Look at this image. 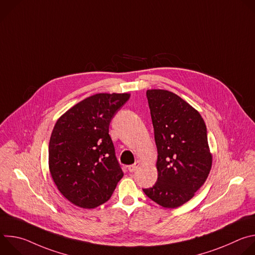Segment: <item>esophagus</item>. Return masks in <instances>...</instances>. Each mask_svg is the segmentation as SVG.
I'll use <instances>...</instances> for the list:
<instances>
[{"label": "esophagus", "instance_id": "1", "mask_svg": "<svg viewBox=\"0 0 255 255\" xmlns=\"http://www.w3.org/2000/svg\"><path fill=\"white\" fill-rule=\"evenodd\" d=\"M139 165H140V161H136L134 164L129 165V166H128V169H129L130 172H134V171L139 167Z\"/></svg>", "mask_w": 255, "mask_h": 255}]
</instances>
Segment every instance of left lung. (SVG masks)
<instances>
[{
    "label": "left lung",
    "mask_w": 255,
    "mask_h": 255,
    "mask_svg": "<svg viewBox=\"0 0 255 255\" xmlns=\"http://www.w3.org/2000/svg\"><path fill=\"white\" fill-rule=\"evenodd\" d=\"M146 96L158 177L143 192L161 207L177 208L195 196L210 173L213 160L206 124L195 108L169 91L147 90Z\"/></svg>",
    "instance_id": "obj_1"
}]
</instances>
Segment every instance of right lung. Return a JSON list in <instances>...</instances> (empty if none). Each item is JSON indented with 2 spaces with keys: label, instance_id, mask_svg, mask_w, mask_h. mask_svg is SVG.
Wrapping results in <instances>:
<instances>
[{
  "label": "right lung",
  "instance_id": "right-lung-1",
  "mask_svg": "<svg viewBox=\"0 0 255 255\" xmlns=\"http://www.w3.org/2000/svg\"><path fill=\"white\" fill-rule=\"evenodd\" d=\"M129 98L127 93L93 95L71 107L53 127L49 171L61 195L80 208L106 203L124 175L109 125Z\"/></svg>",
  "mask_w": 255,
  "mask_h": 255
}]
</instances>
